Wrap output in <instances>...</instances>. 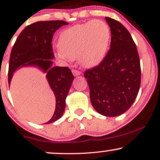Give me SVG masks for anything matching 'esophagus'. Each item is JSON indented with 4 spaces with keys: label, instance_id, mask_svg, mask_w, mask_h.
<instances>
[{
    "label": "esophagus",
    "instance_id": "obj_1",
    "mask_svg": "<svg viewBox=\"0 0 160 160\" xmlns=\"http://www.w3.org/2000/svg\"><path fill=\"white\" fill-rule=\"evenodd\" d=\"M72 73H73V74L76 77L81 74V72H80V71H78V70H72Z\"/></svg>",
    "mask_w": 160,
    "mask_h": 160
}]
</instances>
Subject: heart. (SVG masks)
Here are the masks:
<instances>
[{
  "label": "heart",
  "instance_id": "obj_1",
  "mask_svg": "<svg viewBox=\"0 0 160 160\" xmlns=\"http://www.w3.org/2000/svg\"><path fill=\"white\" fill-rule=\"evenodd\" d=\"M111 40L110 27L102 20L78 24L62 31L56 56L74 60L85 68L98 65L107 55Z\"/></svg>",
  "mask_w": 160,
  "mask_h": 160
}]
</instances>
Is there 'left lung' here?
<instances>
[{
	"label": "left lung",
	"instance_id": "obj_1",
	"mask_svg": "<svg viewBox=\"0 0 160 160\" xmlns=\"http://www.w3.org/2000/svg\"><path fill=\"white\" fill-rule=\"evenodd\" d=\"M111 28V49L100 65L84 74L95 110L105 117H117L132 105L141 85L140 59L127 29L105 17Z\"/></svg>",
	"mask_w": 160,
	"mask_h": 160
}]
</instances>
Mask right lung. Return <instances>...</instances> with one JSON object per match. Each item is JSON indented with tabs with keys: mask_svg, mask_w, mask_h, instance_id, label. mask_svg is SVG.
Listing matches in <instances>:
<instances>
[{
	"mask_svg": "<svg viewBox=\"0 0 160 160\" xmlns=\"http://www.w3.org/2000/svg\"><path fill=\"white\" fill-rule=\"evenodd\" d=\"M68 25L62 20L37 22L20 33L11 51L8 82L10 85L13 73L22 68H37L44 73L56 97V109L47 124L56 122L63 115L65 100L74 77L67 67H53L54 54L52 40L59 28Z\"/></svg>",
	"mask_w": 160,
	"mask_h": 160,
	"instance_id": "add662e5",
	"label": "right lung"
}]
</instances>
